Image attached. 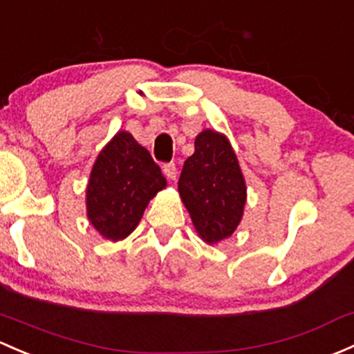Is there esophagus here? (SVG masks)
Returning a JSON list of instances; mask_svg holds the SVG:
<instances>
[{
    "label": "esophagus",
    "instance_id": "34e87169",
    "mask_svg": "<svg viewBox=\"0 0 354 354\" xmlns=\"http://www.w3.org/2000/svg\"><path fill=\"white\" fill-rule=\"evenodd\" d=\"M162 169H165V174L169 178V180H174V178H176V174H178L176 162H166V165L162 166Z\"/></svg>",
    "mask_w": 354,
    "mask_h": 354
}]
</instances>
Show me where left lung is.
I'll return each mask as SVG.
<instances>
[{
    "label": "left lung",
    "mask_w": 354,
    "mask_h": 354,
    "mask_svg": "<svg viewBox=\"0 0 354 354\" xmlns=\"http://www.w3.org/2000/svg\"><path fill=\"white\" fill-rule=\"evenodd\" d=\"M178 189L196 232L208 244L232 236L245 203V185L229 140L214 130L195 139V152L185 161Z\"/></svg>",
    "instance_id": "8db88e82"
}]
</instances>
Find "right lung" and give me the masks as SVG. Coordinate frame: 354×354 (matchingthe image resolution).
<instances>
[{
  "label": "right lung",
  "instance_id": "add662e5",
  "mask_svg": "<svg viewBox=\"0 0 354 354\" xmlns=\"http://www.w3.org/2000/svg\"><path fill=\"white\" fill-rule=\"evenodd\" d=\"M166 187L161 167L129 132H118L100 152L89 176L88 218L103 237H127L149 200Z\"/></svg>",
  "mask_w": 354,
  "mask_h": 354
}]
</instances>
